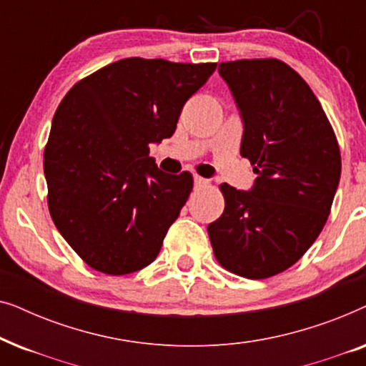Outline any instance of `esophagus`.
I'll return each mask as SVG.
<instances>
[{
	"label": "esophagus",
	"mask_w": 366,
	"mask_h": 366,
	"mask_svg": "<svg viewBox=\"0 0 366 366\" xmlns=\"http://www.w3.org/2000/svg\"><path fill=\"white\" fill-rule=\"evenodd\" d=\"M193 182H194V187H197V188H203V187H207V184L209 183L208 179H204L202 177H194Z\"/></svg>",
	"instance_id": "esophagus-1"
}]
</instances>
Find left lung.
Instances as JSON below:
<instances>
[{
    "instance_id": "left-lung-1",
    "label": "left lung",
    "mask_w": 366,
    "mask_h": 366,
    "mask_svg": "<svg viewBox=\"0 0 366 366\" xmlns=\"http://www.w3.org/2000/svg\"><path fill=\"white\" fill-rule=\"evenodd\" d=\"M243 123L239 153L253 187L223 183L224 212L208 224L222 267L249 280L297 263L318 238L342 173L333 128L300 74L280 59L219 63Z\"/></svg>"
}]
</instances>
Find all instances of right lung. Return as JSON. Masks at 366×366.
Instances as JSON below:
<instances>
[{
    "label": "right lung",
    "mask_w": 366,
    "mask_h": 366,
    "mask_svg": "<svg viewBox=\"0 0 366 366\" xmlns=\"http://www.w3.org/2000/svg\"><path fill=\"white\" fill-rule=\"evenodd\" d=\"M217 63L124 58L74 84L54 113L44 148L48 207L58 232L89 267L128 274L154 262L192 193L149 144L177 129L184 103Z\"/></svg>",
    "instance_id": "right-lung-1"
}]
</instances>
